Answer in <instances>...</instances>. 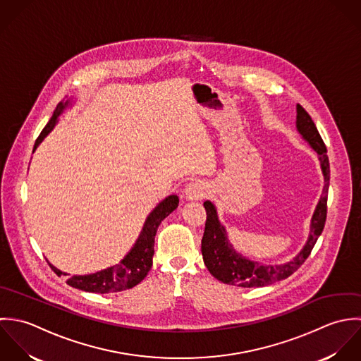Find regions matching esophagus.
<instances>
[{
	"label": "esophagus",
	"mask_w": 361,
	"mask_h": 361,
	"mask_svg": "<svg viewBox=\"0 0 361 361\" xmlns=\"http://www.w3.org/2000/svg\"><path fill=\"white\" fill-rule=\"evenodd\" d=\"M208 192V185L202 181V180H194L191 181L184 194H185V198L190 200V201H198V200H202Z\"/></svg>",
	"instance_id": "esophagus-1"
}]
</instances>
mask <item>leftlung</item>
<instances>
[{
	"mask_svg": "<svg viewBox=\"0 0 361 361\" xmlns=\"http://www.w3.org/2000/svg\"><path fill=\"white\" fill-rule=\"evenodd\" d=\"M295 128L301 138L318 154L325 183L321 198L317 204L314 215L311 217L307 243L302 250L286 264L264 265L258 261H252L234 250L227 237L226 227L219 220L215 204L211 201H205L204 207L207 211V223L201 251L204 262L211 275L226 285H234L240 288H262L286 279L304 264L324 230L326 220V201L331 173L329 159L326 156V146L310 114L300 104L295 106Z\"/></svg>",
	"mask_w": 361,
	"mask_h": 361,
	"instance_id": "left-lung-1",
	"label": "left lung"
}]
</instances>
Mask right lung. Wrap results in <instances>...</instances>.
<instances>
[{
    "label": "right lung",
    "mask_w": 361,
    "mask_h": 361,
    "mask_svg": "<svg viewBox=\"0 0 361 361\" xmlns=\"http://www.w3.org/2000/svg\"><path fill=\"white\" fill-rule=\"evenodd\" d=\"M71 106V100L60 102L49 120L47 126L43 128L42 134L36 140L33 152L36 147L42 144V141L51 133V130L59 123V117L66 111L67 107ZM178 207V197L177 195H169L161 202L157 204V207L149 214V216L145 220L144 227L141 230L140 237L137 238L134 247L130 250V252L120 261V264L114 267H109L103 271L89 274V275H73L67 278V283L70 286L85 291L92 293H110V291H123L127 288L137 286L140 282H142L145 276L147 275L150 267H152V258L154 252V235L157 231L159 224L164 217L169 216L176 208ZM49 265L59 276H68V274L57 269L50 262Z\"/></svg>",
    "instance_id": "add662e5"
}]
</instances>
